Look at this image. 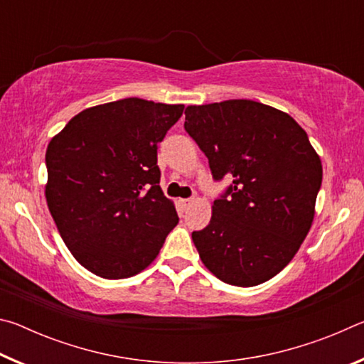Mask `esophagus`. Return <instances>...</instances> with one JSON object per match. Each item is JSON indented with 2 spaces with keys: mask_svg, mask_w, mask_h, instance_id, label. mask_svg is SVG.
<instances>
[{
  "mask_svg": "<svg viewBox=\"0 0 364 364\" xmlns=\"http://www.w3.org/2000/svg\"><path fill=\"white\" fill-rule=\"evenodd\" d=\"M191 204H193V199H181L180 200V205L184 208V210H186L188 207H191Z\"/></svg>",
  "mask_w": 364,
  "mask_h": 364,
  "instance_id": "esophagus-1",
  "label": "esophagus"
}]
</instances>
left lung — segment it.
I'll list each match as a JSON object with an SVG mask.
<instances>
[{
  "label": "left lung",
  "mask_w": 364,
  "mask_h": 364,
  "mask_svg": "<svg viewBox=\"0 0 364 364\" xmlns=\"http://www.w3.org/2000/svg\"><path fill=\"white\" fill-rule=\"evenodd\" d=\"M184 115L213 180H232L213 200L210 223L193 231L200 260L226 284H262L292 260L310 231L321 160L291 115L262 102L189 106Z\"/></svg>",
  "instance_id": "obj_1"
}]
</instances>
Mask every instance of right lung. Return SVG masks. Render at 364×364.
Instances as JSON below:
<instances>
[{
	"label": "right lung",
	"mask_w": 364,
	"mask_h": 364,
	"mask_svg": "<svg viewBox=\"0 0 364 364\" xmlns=\"http://www.w3.org/2000/svg\"><path fill=\"white\" fill-rule=\"evenodd\" d=\"M183 110L125 97L85 109L48 144L49 212L67 249L96 276L138 274L176 226L159 186L157 147Z\"/></svg>",
	"instance_id": "right-lung-1"
}]
</instances>
